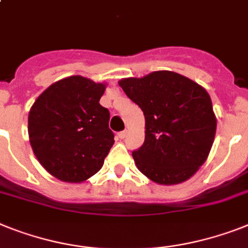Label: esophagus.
I'll return each mask as SVG.
<instances>
[{
  "label": "esophagus",
  "instance_id": "obj_1",
  "mask_svg": "<svg viewBox=\"0 0 248 248\" xmlns=\"http://www.w3.org/2000/svg\"><path fill=\"white\" fill-rule=\"evenodd\" d=\"M126 134H128V132H126V130H123V132L118 133V137H119L120 139H124L126 137Z\"/></svg>",
  "mask_w": 248,
  "mask_h": 248
}]
</instances>
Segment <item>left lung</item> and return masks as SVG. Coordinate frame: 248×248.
<instances>
[{
  "mask_svg": "<svg viewBox=\"0 0 248 248\" xmlns=\"http://www.w3.org/2000/svg\"><path fill=\"white\" fill-rule=\"evenodd\" d=\"M119 86L146 119L144 143L133 152L139 171L159 185L189 180L206 161L216 137L209 93L171 71L122 78Z\"/></svg>",
  "mask_w": 248,
  "mask_h": 248,
  "instance_id": "1",
  "label": "left lung"
}]
</instances>
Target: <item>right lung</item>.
I'll use <instances>...</instances> for the list:
<instances>
[{
    "mask_svg": "<svg viewBox=\"0 0 248 248\" xmlns=\"http://www.w3.org/2000/svg\"><path fill=\"white\" fill-rule=\"evenodd\" d=\"M106 83L69 76L52 83L29 111L28 132L40 165L64 183H83L99 172L114 134L110 112L100 105Z\"/></svg>",
    "mask_w": 248,
    "mask_h": 248,
    "instance_id": "add662e5",
    "label": "right lung"
}]
</instances>
